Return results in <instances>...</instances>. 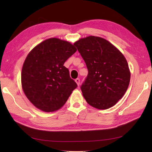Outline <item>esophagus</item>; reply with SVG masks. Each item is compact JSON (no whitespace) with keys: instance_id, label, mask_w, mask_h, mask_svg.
<instances>
[{"instance_id":"esophagus-1","label":"esophagus","mask_w":152,"mask_h":152,"mask_svg":"<svg viewBox=\"0 0 152 152\" xmlns=\"http://www.w3.org/2000/svg\"><path fill=\"white\" fill-rule=\"evenodd\" d=\"M75 82H76V83H77V85H78V86H79L80 84V80L79 78H76V79L75 80Z\"/></svg>"}]
</instances>
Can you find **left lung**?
Returning a JSON list of instances; mask_svg holds the SVG:
<instances>
[{
    "label": "left lung",
    "instance_id": "obj_1",
    "mask_svg": "<svg viewBox=\"0 0 152 152\" xmlns=\"http://www.w3.org/2000/svg\"><path fill=\"white\" fill-rule=\"evenodd\" d=\"M74 45L88 70L80 88L87 102L101 110L114 106L130 82V70L124 55L110 42L98 37L81 38Z\"/></svg>",
    "mask_w": 152,
    "mask_h": 152
}]
</instances>
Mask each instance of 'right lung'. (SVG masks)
<instances>
[{"label":"right lung","instance_id":"right-lung-1","mask_svg":"<svg viewBox=\"0 0 152 152\" xmlns=\"http://www.w3.org/2000/svg\"><path fill=\"white\" fill-rule=\"evenodd\" d=\"M69 42L51 38L32 50L21 71V85L27 99L44 112H54L65 104L76 83L64 63L76 51Z\"/></svg>","mask_w":152,"mask_h":152}]
</instances>
